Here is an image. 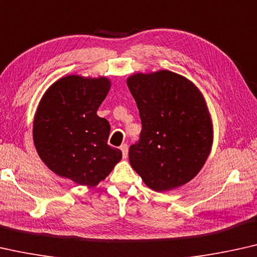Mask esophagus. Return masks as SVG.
I'll use <instances>...</instances> for the list:
<instances>
[{"instance_id": "1", "label": "esophagus", "mask_w": 257, "mask_h": 257, "mask_svg": "<svg viewBox=\"0 0 257 257\" xmlns=\"http://www.w3.org/2000/svg\"><path fill=\"white\" fill-rule=\"evenodd\" d=\"M121 151H122V156H123V158H127L128 157V146L127 144H122L121 146Z\"/></svg>"}]
</instances>
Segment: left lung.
Listing matches in <instances>:
<instances>
[{"mask_svg":"<svg viewBox=\"0 0 257 257\" xmlns=\"http://www.w3.org/2000/svg\"><path fill=\"white\" fill-rule=\"evenodd\" d=\"M142 132L129 149L132 168L156 192L185 185L204 166L213 124L199 88L175 72L134 73L127 79Z\"/></svg>","mask_w":257,"mask_h":257,"instance_id":"8db88e82","label":"left lung"}]
</instances>
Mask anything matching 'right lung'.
Wrapping results in <instances>:
<instances>
[{
    "label": "right lung",
    "instance_id": "obj_1",
    "mask_svg": "<svg viewBox=\"0 0 257 257\" xmlns=\"http://www.w3.org/2000/svg\"><path fill=\"white\" fill-rule=\"evenodd\" d=\"M107 77L66 75L46 89L34 120L36 150L48 168L79 185L94 187L122 158L108 146L110 125L96 111L110 89Z\"/></svg>",
    "mask_w": 257,
    "mask_h": 257
}]
</instances>
